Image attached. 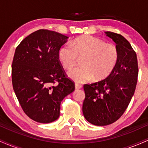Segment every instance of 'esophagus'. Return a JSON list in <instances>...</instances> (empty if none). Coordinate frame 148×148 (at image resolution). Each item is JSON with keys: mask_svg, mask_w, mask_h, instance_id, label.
Segmentation results:
<instances>
[{"mask_svg": "<svg viewBox=\"0 0 148 148\" xmlns=\"http://www.w3.org/2000/svg\"><path fill=\"white\" fill-rule=\"evenodd\" d=\"M81 88H82V86H81V85L77 84H75V89L76 90H79V89H81Z\"/></svg>", "mask_w": 148, "mask_h": 148, "instance_id": "34e87169", "label": "esophagus"}]
</instances>
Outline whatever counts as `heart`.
<instances>
[{
    "mask_svg": "<svg viewBox=\"0 0 148 148\" xmlns=\"http://www.w3.org/2000/svg\"><path fill=\"white\" fill-rule=\"evenodd\" d=\"M82 67L68 72L71 79L84 83L94 79L101 81L113 73L119 60L118 49L112 44L90 35H83L73 40L72 45L62 46L58 51V58L64 68L70 69L82 58Z\"/></svg>",
    "mask_w": 148,
    "mask_h": 148,
    "instance_id": "b5f03b06",
    "label": "heart"
}]
</instances>
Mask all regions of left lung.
Returning a JSON list of instances; mask_svg holds the SVG:
<instances>
[{
  "instance_id": "1",
  "label": "left lung",
  "mask_w": 148,
  "mask_h": 148,
  "mask_svg": "<svg viewBox=\"0 0 148 148\" xmlns=\"http://www.w3.org/2000/svg\"><path fill=\"white\" fill-rule=\"evenodd\" d=\"M105 34L116 44L119 60L114 71L103 81L86 84L83 113L88 122L105 126L118 120L126 111L138 81L136 53L123 35L107 31Z\"/></svg>"
}]
</instances>
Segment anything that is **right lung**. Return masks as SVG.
I'll return each instance as SVG.
<instances>
[{
    "label": "right lung",
    "instance_id": "1",
    "mask_svg": "<svg viewBox=\"0 0 148 148\" xmlns=\"http://www.w3.org/2000/svg\"><path fill=\"white\" fill-rule=\"evenodd\" d=\"M67 39L57 32L38 30L23 39L15 50L13 89L24 113L37 123L56 120L61 101L75 88L58 58L59 50Z\"/></svg>",
    "mask_w": 148,
    "mask_h": 148
}]
</instances>
